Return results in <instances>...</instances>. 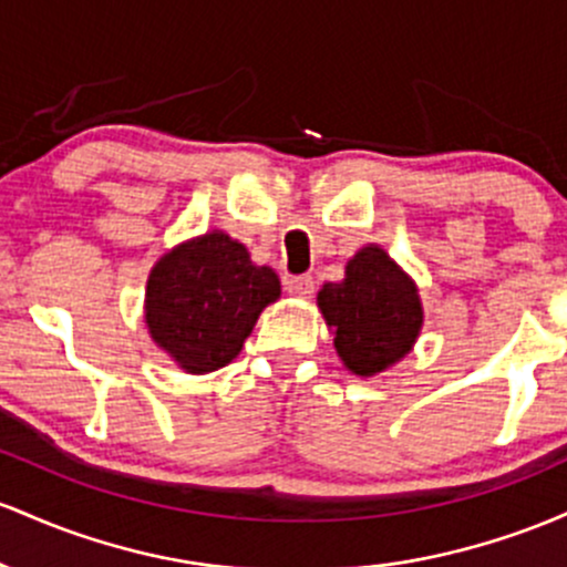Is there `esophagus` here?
Instances as JSON below:
<instances>
[{"mask_svg": "<svg viewBox=\"0 0 567 567\" xmlns=\"http://www.w3.org/2000/svg\"><path fill=\"white\" fill-rule=\"evenodd\" d=\"M286 289L295 297H310L316 291V281L313 276H291L289 281H286Z\"/></svg>", "mask_w": 567, "mask_h": 567, "instance_id": "esophagus-1", "label": "esophagus"}]
</instances>
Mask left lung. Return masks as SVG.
I'll return each mask as SVG.
<instances>
[{
  "instance_id": "left-lung-1",
  "label": "left lung",
  "mask_w": 567,
  "mask_h": 567,
  "mask_svg": "<svg viewBox=\"0 0 567 567\" xmlns=\"http://www.w3.org/2000/svg\"><path fill=\"white\" fill-rule=\"evenodd\" d=\"M318 308L332 327L340 359L364 378L410 353L423 327L415 284L378 246L355 254L340 284H323Z\"/></svg>"
}]
</instances>
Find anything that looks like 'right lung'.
<instances>
[{
    "label": "right lung",
    "mask_w": 567,
    "mask_h": 567,
    "mask_svg": "<svg viewBox=\"0 0 567 567\" xmlns=\"http://www.w3.org/2000/svg\"><path fill=\"white\" fill-rule=\"evenodd\" d=\"M281 284L270 267L225 233L182 244L152 267L146 327L152 340L193 374L230 364Z\"/></svg>",
    "instance_id": "obj_1"
}]
</instances>
